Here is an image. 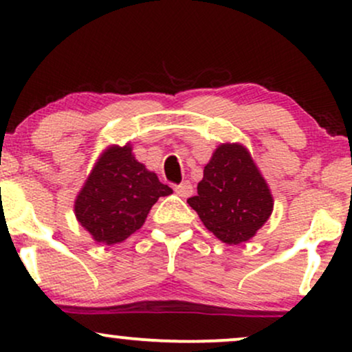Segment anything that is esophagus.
<instances>
[{
  "instance_id": "34e87169",
  "label": "esophagus",
  "mask_w": 352,
  "mask_h": 352,
  "mask_svg": "<svg viewBox=\"0 0 352 352\" xmlns=\"http://www.w3.org/2000/svg\"><path fill=\"white\" fill-rule=\"evenodd\" d=\"M175 193L179 197H182V199H187V197H190L193 193L192 184H190L188 180H185V182H182V184L175 185Z\"/></svg>"
}]
</instances>
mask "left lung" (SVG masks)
<instances>
[{"instance_id": "obj_1", "label": "left lung", "mask_w": 352, "mask_h": 352, "mask_svg": "<svg viewBox=\"0 0 352 352\" xmlns=\"http://www.w3.org/2000/svg\"><path fill=\"white\" fill-rule=\"evenodd\" d=\"M188 205L227 245L254 236L273 212V197L252 155L240 144H221L204 168Z\"/></svg>"}]
</instances>
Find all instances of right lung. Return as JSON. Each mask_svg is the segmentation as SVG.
Segmentation results:
<instances>
[{
	"label": "right lung",
	"instance_id": "right-lung-1",
	"mask_svg": "<svg viewBox=\"0 0 352 352\" xmlns=\"http://www.w3.org/2000/svg\"><path fill=\"white\" fill-rule=\"evenodd\" d=\"M172 188L137 162L131 145L102 152L74 201L76 218L94 241L114 245L144 225L159 197Z\"/></svg>",
	"mask_w": 352,
	"mask_h": 352
}]
</instances>
